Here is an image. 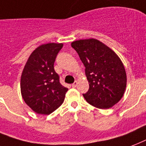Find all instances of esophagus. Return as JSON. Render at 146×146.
<instances>
[{
    "label": "esophagus",
    "instance_id": "obj_1",
    "mask_svg": "<svg viewBox=\"0 0 146 146\" xmlns=\"http://www.w3.org/2000/svg\"><path fill=\"white\" fill-rule=\"evenodd\" d=\"M77 85H78V81H75L74 83L72 84V87H73V88H75V87H77Z\"/></svg>",
    "mask_w": 146,
    "mask_h": 146
}]
</instances>
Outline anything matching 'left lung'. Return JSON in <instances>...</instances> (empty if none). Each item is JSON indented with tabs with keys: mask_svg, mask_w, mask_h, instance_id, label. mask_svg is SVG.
Listing matches in <instances>:
<instances>
[{
	"mask_svg": "<svg viewBox=\"0 0 146 146\" xmlns=\"http://www.w3.org/2000/svg\"><path fill=\"white\" fill-rule=\"evenodd\" d=\"M85 67L89 90L83 96L99 109H108L121 100L126 87L124 65L116 52L95 39L72 42Z\"/></svg>",
	"mask_w": 146,
	"mask_h": 146,
	"instance_id": "8db88e82",
	"label": "left lung"
}]
</instances>
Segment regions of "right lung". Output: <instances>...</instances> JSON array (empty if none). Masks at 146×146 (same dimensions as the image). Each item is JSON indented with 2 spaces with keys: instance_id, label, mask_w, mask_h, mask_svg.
Instances as JSON below:
<instances>
[{
  "instance_id": "add662e5",
  "label": "right lung",
  "mask_w": 146,
  "mask_h": 146,
  "mask_svg": "<svg viewBox=\"0 0 146 146\" xmlns=\"http://www.w3.org/2000/svg\"><path fill=\"white\" fill-rule=\"evenodd\" d=\"M62 43L42 44L28 58L20 78L21 95L36 113L48 115L58 109L65 100L68 89L59 82L54 62Z\"/></svg>"
}]
</instances>
